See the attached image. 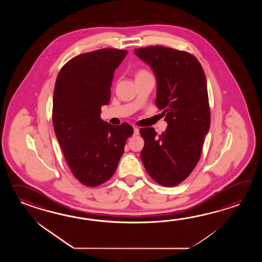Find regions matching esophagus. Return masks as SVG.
Segmentation results:
<instances>
[{"label": "esophagus", "instance_id": "esophagus-1", "mask_svg": "<svg viewBox=\"0 0 262 262\" xmlns=\"http://www.w3.org/2000/svg\"><path fill=\"white\" fill-rule=\"evenodd\" d=\"M139 129L138 127H134V136H139Z\"/></svg>", "mask_w": 262, "mask_h": 262}]
</instances>
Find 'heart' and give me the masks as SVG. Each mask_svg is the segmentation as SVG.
<instances>
[{"mask_svg":"<svg viewBox=\"0 0 262 262\" xmlns=\"http://www.w3.org/2000/svg\"><path fill=\"white\" fill-rule=\"evenodd\" d=\"M149 75H150V74L147 70L139 69V70H138V72L136 73V78H141V77H145V76H149Z\"/></svg>","mask_w":262,"mask_h":262,"instance_id":"1","label":"heart"}]
</instances>
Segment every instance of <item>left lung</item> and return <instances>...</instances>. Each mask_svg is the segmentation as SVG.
Masks as SVG:
<instances>
[{
    "instance_id": "8db88e82",
    "label": "left lung",
    "mask_w": 262,
    "mask_h": 262,
    "mask_svg": "<svg viewBox=\"0 0 262 262\" xmlns=\"http://www.w3.org/2000/svg\"><path fill=\"white\" fill-rule=\"evenodd\" d=\"M157 79L156 105L168 125L157 135L152 127L139 129L144 139L141 160L157 184L176 186L200 161L211 123L206 77L195 56L162 46L135 49Z\"/></svg>"
}]
</instances>
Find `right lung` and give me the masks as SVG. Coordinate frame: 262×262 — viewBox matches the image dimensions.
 I'll list each match as a JSON object with an SVG mask.
<instances>
[{
	"label": "right lung",
	"mask_w": 262,
	"mask_h": 262,
	"mask_svg": "<svg viewBox=\"0 0 262 262\" xmlns=\"http://www.w3.org/2000/svg\"><path fill=\"white\" fill-rule=\"evenodd\" d=\"M127 50L101 49L76 56L61 67L53 93L52 123L63 156L75 178L95 187L117 169L130 124L102 121L101 106L111 99L114 71Z\"/></svg>",
	"instance_id": "obj_1"
}]
</instances>
